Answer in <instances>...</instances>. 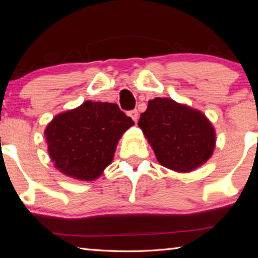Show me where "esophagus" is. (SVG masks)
Masks as SVG:
<instances>
[{"mask_svg":"<svg viewBox=\"0 0 258 258\" xmlns=\"http://www.w3.org/2000/svg\"><path fill=\"white\" fill-rule=\"evenodd\" d=\"M127 115H128V116L131 117V118H132L134 121H137V120H138L139 112H138L137 109H134V110H131V111H128V112H127Z\"/></svg>","mask_w":258,"mask_h":258,"instance_id":"obj_1","label":"esophagus"}]
</instances>
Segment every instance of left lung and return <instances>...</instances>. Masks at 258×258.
<instances>
[{
	"label": "left lung",
	"instance_id": "obj_1",
	"mask_svg": "<svg viewBox=\"0 0 258 258\" xmlns=\"http://www.w3.org/2000/svg\"><path fill=\"white\" fill-rule=\"evenodd\" d=\"M138 125L159 164L172 171H194L211 158L215 148V130L207 117L172 99L150 100Z\"/></svg>",
	"mask_w": 258,
	"mask_h": 258
}]
</instances>
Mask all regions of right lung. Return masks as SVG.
I'll use <instances>...</instances> for the list:
<instances>
[{"label":"right lung","mask_w":258,"mask_h":258,"mask_svg":"<svg viewBox=\"0 0 258 258\" xmlns=\"http://www.w3.org/2000/svg\"><path fill=\"white\" fill-rule=\"evenodd\" d=\"M132 125L116 103L86 101L46 126L50 158L64 175L93 181L111 164L118 140Z\"/></svg>","instance_id":"1"}]
</instances>
